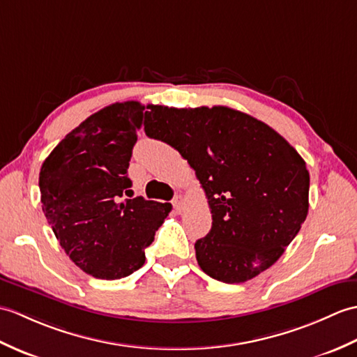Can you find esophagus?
Listing matches in <instances>:
<instances>
[{
	"instance_id": "obj_1",
	"label": "esophagus",
	"mask_w": 357,
	"mask_h": 357,
	"mask_svg": "<svg viewBox=\"0 0 357 357\" xmlns=\"http://www.w3.org/2000/svg\"><path fill=\"white\" fill-rule=\"evenodd\" d=\"M172 206H174V208H176V211H181V209H183V197H181V195L174 197Z\"/></svg>"
}]
</instances>
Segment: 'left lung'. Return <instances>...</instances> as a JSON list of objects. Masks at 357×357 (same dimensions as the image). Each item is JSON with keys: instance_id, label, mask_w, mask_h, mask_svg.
Returning <instances> with one entry per match:
<instances>
[{"instance_id": "obj_1", "label": "left lung", "mask_w": 357, "mask_h": 357, "mask_svg": "<svg viewBox=\"0 0 357 357\" xmlns=\"http://www.w3.org/2000/svg\"><path fill=\"white\" fill-rule=\"evenodd\" d=\"M148 108L146 136L177 149L208 197L212 227L195 243L202 271L234 284L275 264L308 212L304 158L271 126L229 107Z\"/></svg>"}]
</instances>
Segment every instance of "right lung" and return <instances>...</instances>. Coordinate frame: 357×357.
<instances>
[{
	"label": "right lung",
	"instance_id": "add662e5",
	"mask_svg": "<svg viewBox=\"0 0 357 357\" xmlns=\"http://www.w3.org/2000/svg\"><path fill=\"white\" fill-rule=\"evenodd\" d=\"M145 107L113 104L62 139L39 172L43 212L73 263L99 280H121L145 264V249L171 203L121 200Z\"/></svg>",
	"mask_w": 357,
	"mask_h": 357
}]
</instances>
